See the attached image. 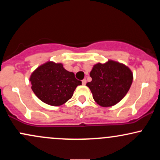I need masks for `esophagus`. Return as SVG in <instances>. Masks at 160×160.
Returning <instances> with one entry per match:
<instances>
[{"instance_id": "1", "label": "esophagus", "mask_w": 160, "mask_h": 160, "mask_svg": "<svg viewBox=\"0 0 160 160\" xmlns=\"http://www.w3.org/2000/svg\"><path fill=\"white\" fill-rule=\"evenodd\" d=\"M82 85H86V80H85V79H84V80H82Z\"/></svg>"}]
</instances>
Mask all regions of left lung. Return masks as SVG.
I'll list each match as a JSON object with an SVG mask.
<instances>
[{"mask_svg": "<svg viewBox=\"0 0 160 160\" xmlns=\"http://www.w3.org/2000/svg\"><path fill=\"white\" fill-rule=\"evenodd\" d=\"M92 81L86 83L95 102L102 107H111L127 94L133 80V74L127 66L108 60L93 66Z\"/></svg>", "mask_w": 160, "mask_h": 160, "instance_id": "8db88e82", "label": "left lung"}]
</instances>
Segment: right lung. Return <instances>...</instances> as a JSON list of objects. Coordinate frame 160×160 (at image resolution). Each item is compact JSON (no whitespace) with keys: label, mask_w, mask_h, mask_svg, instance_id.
<instances>
[{"label":"right lung","mask_w":160,"mask_h":160,"mask_svg":"<svg viewBox=\"0 0 160 160\" xmlns=\"http://www.w3.org/2000/svg\"><path fill=\"white\" fill-rule=\"evenodd\" d=\"M32 89L44 103L60 106L73 96L77 86L82 82L73 72L64 68L62 63L47 62L37 68L30 77Z\"/></svg>","instance_id":"1"}]
</instances>
